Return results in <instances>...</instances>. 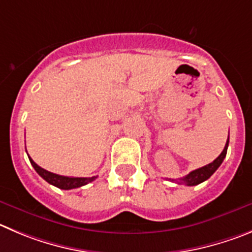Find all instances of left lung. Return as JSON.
<instances>
[{"label": "left lung", "instance_id": "left-lung-1", "mask_svg": "<svg viewBox=\"0 0 252 252\" xmlns=\"http://www.w3.org/2000/svg\"><path fill=\"white\" fill-rule=\"evenodd\" d=\"M227 147H229V137H227V142H226V144H225L224 150H222L221 154L219 155L218 158H216L213 163L208 164V165L203 166V168L196 169V170L190 171L187 176H184V178L179 179L180 182H178V180H175V179H170V180L171 182L182 183V184L188 185V187H194V185H197V184H200V183L205 182V180H208L209 178H210V176L213 175L216 170H218L219 166L221 165V163L224 161L225 157H226Z\"/></svg>", "mask_w": 252, "mask_h": 252}]
</instances>
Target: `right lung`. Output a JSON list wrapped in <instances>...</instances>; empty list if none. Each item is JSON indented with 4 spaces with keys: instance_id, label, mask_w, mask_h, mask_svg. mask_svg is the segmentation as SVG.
Returning a JSON list of instances; mask_svg holds the SVG:
<instances>
[{
    "instance_id": "right-lung-1",
    "label": "right lung",
    "mask_w": 252,
    "mask_h": 252,
    "mask_svg": "<svg viewBox=\"0 0 252 252\" xmlns=\"http://www.w3.org/2000/svg\"><path fill=\"white\" fill-rule=\"evenodd\" d=\"M28 158H30V161L31 164H32V166L34 168V170H36L47 183H49L51 185H55V187L60 188V189L70 190L76 189V188H81L83 187V185H87L88 183L93 182V180L97 178V176H92V178H73V176L58 175V174L44 170L43 168L37 165V164L31 159V157H28Z\"/></svg>"
}]
</instances>
